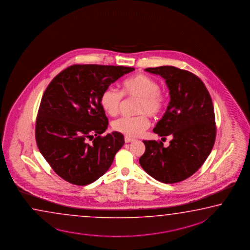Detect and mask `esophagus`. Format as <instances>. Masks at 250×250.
I'll list each match as a JSON object with an SVG mask.
<instances>
[{"label":"esophagus","mask_w":250,"mask_h":250,"mask_svg":"<svg viewBox=\"0 0 250 250\" xmlns=\"http://www.w3.org/2000/svg\"><path fill=\"white\" fill-rule=\"evenodd\" d=\"M134 141H135V139L130 138V137H127V136L125 137V143H132V142H134Z\"/></svg>","instance_id":"34e87169"}]
</instances>
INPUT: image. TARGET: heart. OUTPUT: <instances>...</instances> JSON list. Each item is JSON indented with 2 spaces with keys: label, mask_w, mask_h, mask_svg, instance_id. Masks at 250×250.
Masks as SVG:
<instances>
[{
  "label": "heart",
  "mask_w": 250,
  "mask_h": 250,
  "mask_svg": "<svg viewBox=\"0 0 250 250\" xmlns=\"http://www.w3.org/2000/svg\"><path fill=\"white\" fill-rule=\"evenodd\" d=\"M123 95L138 98L136 111L139 115L133 117H122L113 123V128L127 137H136L146 130L150 122L148 115L157 117L165 110L167 98L159 89V85L152 78L137 74L130 77L122 83V93L114 87H107L102 92L100 99L103 110L110 116L119 113Z\"/></svg>",
  "instance_id": "b5f03b06"
}]
</instances>
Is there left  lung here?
<instances>
[{"mask_svg":"<svg viewBox=\"0 0 250 250\" xmlns=\"http://www.w3.org/2000/svg\"><path fill=\"white\" fill-rule=\"evenodd\" d=\"M145 71L160 75L169 88V105L153 132L172 140L167 148L161 141H144L140 165L157 181L180 182L193 175L212 151L216 137L212 98L199 77L188 71L169 65Z\"/></svg>","mask_w":250,"mask_h":250,"instance_id":"8db88e82","label":"left lung"}]
</instances>
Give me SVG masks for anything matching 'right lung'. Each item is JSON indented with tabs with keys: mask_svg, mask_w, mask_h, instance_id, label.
Here are the masks:
<instances>
[{
	"mask_svg": "<svg viewBox=\"0 0 250 250\" xmlns=\"http://www.w3.org/2000/svg\"><path fill=\"white\" fill-rule=\"evenodd\" d=\"M135 68L73 64L51 81L42 95L36 122L38 149L56 173L86 186L106 173L124 144V136L106 131L102 92ZM91 143H89V141Z\"/></svg>",
	"mask_w": 250,
	"mask_h": 250,
	"instance_id": "obj_1",
	"label": "right lung"
}]
</instances>
